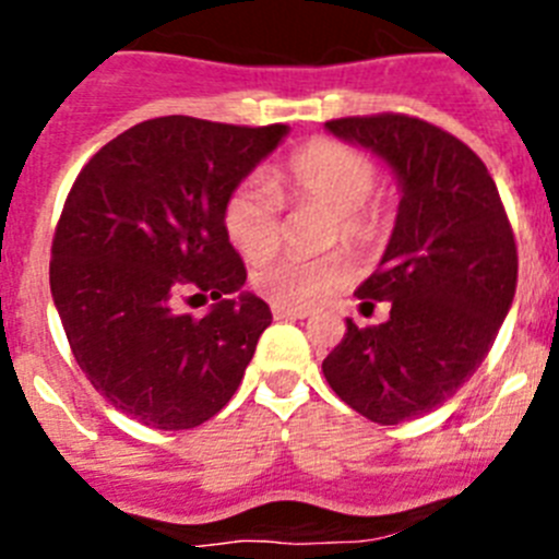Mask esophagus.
Masks as SVG:
<instances>
[{
	"mask_svg": "<svg viewBox=\"0 0 559 559\" xmlns=\"http://www.w3.org/2000/svg\"><path fill=\"white\" fill-rule=\"evenodd\" d=\"M271 313H274V319H308V310L280 308V305H274V308H271Z\"/></svg>",
	"mask_w": 559,
	"mask_h": 559,
	"instance_id": "34e87169",
	"label": "esophagus"
}]
</instances>
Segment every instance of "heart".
Returning a JSON list of instances; mask_svg holds the SVG:
<instances>
[{
	"mask_svg": "<svg viewBox=\"0 0 559 559\" xmlns=\"http://www.w3.org/2000/svg\"><path fill=\"white\" fill-rule=\"evenodd\" d=\"M276 190L294 204H319L333 212L330 243L374 249L386 237L389 210L372 199L378 185V167L369 156L335 140H313L280 167ZM269 181H240L224 201V231L246 260H263L283 240V204ZM355 269L347 254L302 260L280 257L254 271V288L280 308L308 310L324 302L353 283Z\"/></svg>",
	"mask_w": 559,
	"mask_h": 559,
	"instance_id": "obj_1",
	"label": "heart"
}]
</instances>
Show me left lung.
<instances>
[{
  "instance_id": "obj_1",
  "label": "left lung",
  "mask_w": 559,
  "mask_h": 559,
  "mask_svg": "<svg viewBox=\"0 0 559 559\" xmlns=\"http://www.w3.org/2000/svg\"><path fill=\"white\" fill-rule=\"evenodd\" d=\"M324 128L378 153L403 192L378 271L355 290L367 308L389 302V319H347L322 364L349 408L397 426L442 406L487 358L515 296V235L492 176L453 133L408 114Z\"/></svg>"
}]
</instances>
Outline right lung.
<instances>
[{
    "mask_svg": "<svg viewBox=\"0 0 559 559\" xmlns=\"http://www.w3.org/2000/svg\"><path fill=\"white\" fill-rule=\"evenodd\" d=\"M288 126L156 117L78 173L52 237L49 288L88 383L159 431L206 423L237 392L269 305L246 294L224 201ZM215 298L204 320L178 296Z\"/></svg>",
    "mask_w": 559,
    "mask_h": 559,
    "instance_id": "right-lung-1",
    "label": "right lung"
}]
</instances>
